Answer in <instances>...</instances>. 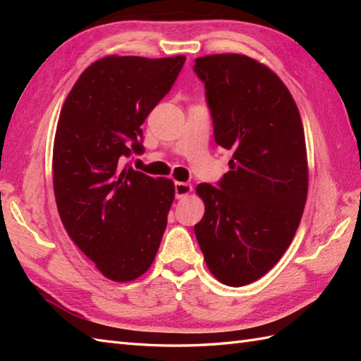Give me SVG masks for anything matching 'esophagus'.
<instances>
[{
    "mask_svg": "<svg viewBox=\"0 0 361 361\" xmlns=\"http://www.w3.org/2000/svg\"><path fill=\"white\" fill-rule=\"evenodd\" d=\"M190 192H192V186L188 185V183H175V197L178 200L188 197Z\"/></svg>",
    "mask_w": 361,
    "mask_h": 361,
    "instance_id": "obj_1",
    "label": "esophagus"
}]
</instances>
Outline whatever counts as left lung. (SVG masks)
<instances>
[{"mask_svg":"<svg viewBox=\"0 0 361 361\" xmlns=\"http://www.w3.org/2000/svg\"><path fill=\"white\" fill-rule=\"evenodd\" d=\"M214 140L233 152L217 181L197 186L194 226L206 265L231 287L259 279L287 250L302 217L309 173L298 106L271 70L240 54L198 57Z\"/></svg>","mask_w":361,"mask_h":361,"instance_id":"1","label":"left lung"}]
</instances>
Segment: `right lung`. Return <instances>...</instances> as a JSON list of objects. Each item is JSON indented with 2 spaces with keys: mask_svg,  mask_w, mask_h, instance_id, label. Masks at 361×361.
Segmentation results:
<instances>
[{
  "mask_svg": "<svg viewBox=\"0 0 361 361\" xmlns=\"http://www.w3.org/2000/svg\"><path fill=\"white\" fill-rule=\"evenodd\" d=\"M185 62L101 59L80 74L60 111L52 155L57 209L73 242L111 281L140 278L163 239L173 183L122 163L144 150L141 126Z\"/></svg>",
  "mask_w": 361,
  "mask_h": 361,
  "instance_id": "add662e5",
  "label": "right lung"
}]
</instances>
